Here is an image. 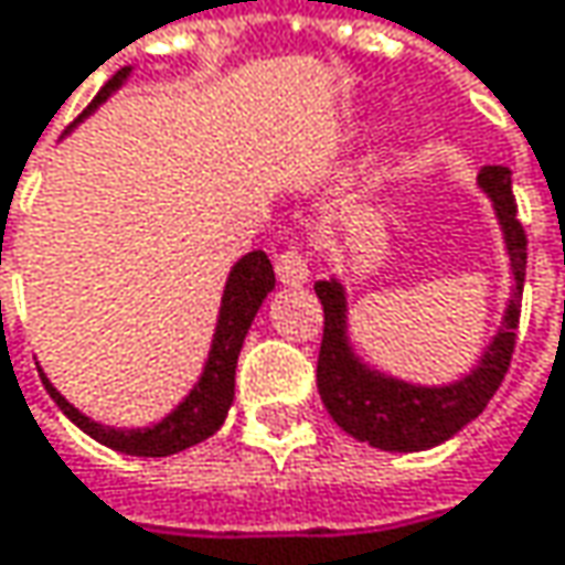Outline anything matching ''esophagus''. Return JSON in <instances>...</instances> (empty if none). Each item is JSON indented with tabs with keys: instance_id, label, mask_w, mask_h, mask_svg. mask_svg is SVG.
Masks as SVG:
<instances>
[{
	"instance_id": "obj_1",
	"label": "esophagus",
	"mask_w": 565,
	"mask_h": 565,
	"mask_svg": "<svg viewBox=\"0 0 565 565\" xmlns=\"http://www.w3.org/2000/svg\"><path fill=\"white\" fill-rule=\"evenodd\" d=\"M276 279L282 286H305L308 282V257H305L302 250L292 247V250L276 257Z\"/></svg>"
}]
</instances>
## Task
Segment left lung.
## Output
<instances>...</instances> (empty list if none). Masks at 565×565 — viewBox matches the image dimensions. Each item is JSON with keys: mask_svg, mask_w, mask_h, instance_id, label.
I'll use <instances>...</instances> for the list:
<instances>
[{"mask_svg": "<svg viewBox=\"0 0 565 565\" xmlns=\"http://www.w3.org/2000/svg\"><path fill=\"white\" fill-rule=\"evenodd\" d=\"M479 189L492 199L495 218L502 224L504 250L511 263V299L504 308L502 328L486 347L479 366L450 385H415L366 366L347 338V292L338 279L315 282L324 305V338L318 353V392L328 415L343 430L370 447L392 454H415L450 440L472 418L482 415L489 398L499 392L514 353V331L521 318L527 237L518 222V205L511 195L508 167H482Z\"/></svg>", "mask_w": 565, "mask_h": 565, "instance_id": "8db88e82", "label": "left lung"}]
</instances>
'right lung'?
I'll return each mask as SVG.
<instances>
[{
	"label": "right lung",
	"mask_w": 565,
	"mask_h": 565,
	"mask_svg": "<svg viewBox=\"0 0 565 565\" xmlns=\"http://www.w3.org/2000/svg\"><path fill=\"white\" fill-rule=\"evenodd\" d=\"M128 76H131V66H121L102 86L99 96L89 102V108L79 115V121L86 115H93L115 89H121V83ZM273 286H276L273 263L263 250H250L247 257H241L231 266L227 282H224L222 308H218L215 338H212L209 360L202 366V376L163 422L147 424V427H108V424L86 418L79 408H73L61 392L51 385V380L44 376V370H38L41 383L51 392V398L57 402V408L70 422L76 424L79 430H86L93 440H99V444L118 450V454H128V457H170V454L189 450V447L209 440L227 418V408L234 402V370H237L241 347H244V338H247V331H250V324H254V318L260 311L263 299L273 292Z\"/></svg>",
	"instance_id": "obj_1"
}]
</instances>
